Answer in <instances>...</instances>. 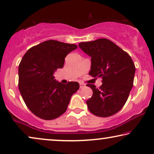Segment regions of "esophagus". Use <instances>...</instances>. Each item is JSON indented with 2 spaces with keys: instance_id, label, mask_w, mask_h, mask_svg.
I'll list each match as a JSON object with an SVG mask.
<instances>
[{
  "instance_id": "1",
  "label": "esophagus",
  "mask_w": 154,
  "mask_h": 154,
  "mask_svg": "<svg viewBox=\"0 0 154 154\" xmlns=\"http://www.w3.org/2000/svg\"><path fill=\"white\" fill-rule=\"evenodd\" d=\"M85 84L83 83H80V88H83L84 87H85Z\"/></svg>"
}]
</instances>
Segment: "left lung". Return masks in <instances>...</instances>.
<instances>
[{"label": "left lung", "instance_id": "8db88e82", "mask_svg": "<svg viewBox=\"0 0 154 154\" xmlns=\"http://www.w3.org/2000/svg\"><path fill=\"white\" fill-rule=\"evenodd\" d=\"M79 46L91 57L89 75L102 79L100 88L93 84L87 85L93 92L86 101L88 109L97 116H111L123 108L129 97L135 73L133 61L127 52L106 38L83 42Z\"/></svg>", "mask_w": 154, "mask_h": 154}]
</instances>
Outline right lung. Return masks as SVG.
<instances>
[{"label": "right lung", "instance_id": "add662e5", "mask_svg": "<svg viewBox=\"0 0 154 154\" xmlns=\"http://www.w3.org/2000/svg\"><path fill=\"white\" fill-rule=\"evenodd\" d=\"M77 48L75 44L49 40L31 48L21 60L19 90L26 106L40 119L52 120L62 115L79 89L77 82L62 84L53 75L64 66L67 54Z\"/></svg>", "mask_w": 154, "mask_h": 154}]
</instances>
